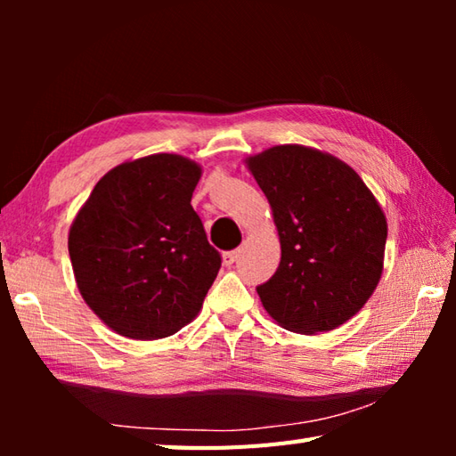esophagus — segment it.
<instances>
[{
    "label": "esophagus",
    "instance_id": "1",
    "mask_svg": "<svg viewBox=\"0 0 456 456\" xmlns=\"http://www.w3.org/2000/svg\"><path fill=\"white\" fill-rule=\"evenodd\" d=\"M239 258V250H229V253H223V265L233 266Z\"/></svg>",
    "mask_w": 456,
    "mask_h": 456
}]
</instances>
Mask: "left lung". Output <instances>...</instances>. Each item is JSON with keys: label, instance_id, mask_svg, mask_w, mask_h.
Returning a JSON list of instances; mask_svg holds the SVG:
<instances>
[{"label": "left lung", "instance_id": "8db88e82", "mask_svg": "<svg viewBox=\"0 0 456 456\" xmlns=\"http://www.w3.org/2000/svg\"><path fill=\"white\" fill-rule=\"evenodd\" d=\"M248 168L282 247L274 276L256 286L260 302L294 333L343 325L382 276L388 225L372 191L348 164L299 144L260 152Z\"/></svg>", "mask_w": 456, "mask_h": 456}]
</instances>
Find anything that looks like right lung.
Returning a JSON list of instances; mask_svg holds the SVG:
<instances>
[{"label":"right lung","instance_id":"right-lung-1","mask_svg":"<svg viewBox=\"0 0 456 456\" xmlns=\"http://www.w3.org/2000/svg\"><path fill=\"white\" fill-rule=\"evenodd\" d=\"M201 168L178 154L125 162L95 183L68 253L94 314L139 341L174 335L198 315L221 268L191 193Z\"/></svg>","mask_w":456,"mask_h":456}]
</instances>
